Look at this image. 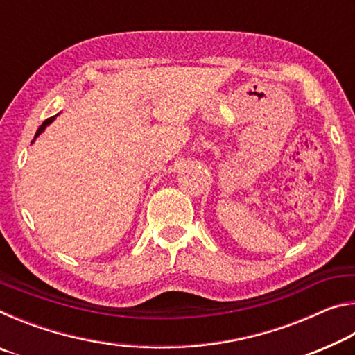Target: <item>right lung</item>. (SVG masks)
<instances>
[{"instance_id":"1","label":"right lung","mask_w":355,"mask_h":355,"mask_svg":"<svg viewBox=\"0 0 355 355\" xmlns=\"http://www.w3.org/2000/svg\"><path fill=\"white\" fill-rule=\"evenodd\" d=\"M59 116V114H56V116H53V117H50V119H46L45 120V122L44 123H42L40 125V127H39V130H37V133H35V136H34V139H33V142L35 141V139H37V137L42 135V133H44V131H45V128L48 127V125H50V123H53V122H55V119ZM31 142V144H33Z\"/></svg>"}]
</instances>
